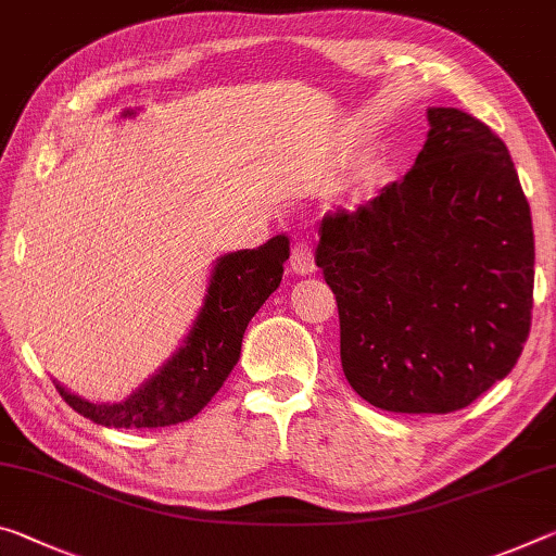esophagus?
Returning <instances> with one entry per match:
<instances>
[{
  "label": "esophagus",
  "mask_w": 556,
  "mask_h": 556,
  "mask_svg": "<svg viewBox=\"0 0 556 556\" xmlns=\"http://www.w3.org/2000/svg\"><path fill=\"white\" fill-rule=\"evenodd\" d=\"M289 267H292L294 275L299 277H306L312 275V271L316 269L314 267V254L306 244H296L292 250V262H289Z\"/></svg>",
  "instance_id": "34e87169"
}]
</instances>
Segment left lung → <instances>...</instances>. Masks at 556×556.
Masks as SVG:
<instances>
[{
    "label": "left lung",
    "mask_w": 556,
    "mask_h": 556,
    "mask_svg": "<svg viewBox=\"0 0 556 556\" xmlns=\"http://www.w3.org/2000/svg\"><path fill=\"white\" fill-rule=\"evenodd\" d=\"M401 182L321 219L351 389L393 413H453L513 371L530 333L534 232L507 146L470 113L428 109Z\"/></svg>",
    "instance_id": "8db88e82"
}]
</instances>
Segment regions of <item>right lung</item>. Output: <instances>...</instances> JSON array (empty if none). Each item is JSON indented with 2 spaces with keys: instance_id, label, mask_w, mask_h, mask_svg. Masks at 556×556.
Segmentation results:
<instances>
[{
  "instance_id": "right-lung-1",
  "label": "right lung",
  "mask_w": 556,
  "mask_h": 556,
  "mask_svg": "<svg viewBox=\"0 0 556 556\" xmlns=\"http://www.w3.org/2000/svg\"><path fill=\"white\" fill-rule=\"evenodd\" d=\"M138 111H121V118H136ZM287 260L289 240L285 235L271 237L257 250L219 254L190 331L173 356L128 399L88 401L54 378L61 399L105 428H165L198 416L240 361L247 324L269 294L277 292Z\"/></svg>"
}]
</instances>
